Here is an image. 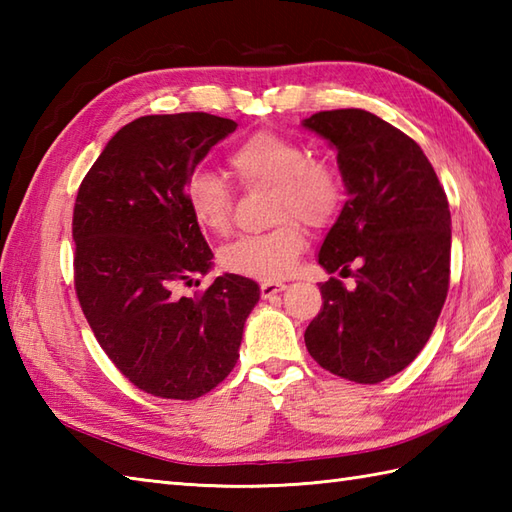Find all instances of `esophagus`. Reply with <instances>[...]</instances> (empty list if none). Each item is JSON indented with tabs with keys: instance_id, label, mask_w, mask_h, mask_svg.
Wrapping results in <instances>:
<instances>
[{
	"instance_id": "1",
	"label": "esophagus",
	"mask_w": 512,
	"mask_h": 512,
	"mask_svg": "<svg viewBox=\"0 0 512 512\" xmlns=\"http://www.w3.org/2000/svg\"><path fill=\"white\" fill-rule=\"evenodd\" d=\"M288 286L284 284V281H264L262 284V297L264 299H270V297H275L277 292H281V290H286Z\"/></svg>"
}]
</instances>
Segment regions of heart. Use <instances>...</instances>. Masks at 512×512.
I'll use <instances>...</instances> for the list:
<instances>
[{
	"label": "heart",
	"instance_id": "1",
	"mask_svg": "<svg viewBox=\"0 0 512 512\" xmlns=\"http://www.w3.org/2000/svg\"><path fill=\"white\" fill-rule=\"evenodd\" d=\"M228 167L244 187H273V231L244 235L222 248L220 264L228 273L257 281H277L292 273L306 248L297 220L308 226L328 224L339 211L343 184L328 162L286 136L259 132L228 154ZM191 217L204 231L222 235L233 222V193L211 171H193L184 184Z\"/></svg>",
	"mask_w": 512,
	"mask_h": 512
}]
</instances>
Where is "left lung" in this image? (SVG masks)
I'll return each instance as SVG.
<instances>
[{"instance_id": "1", "label": "left lung", "mask_w": 512, "mask_h": 512, "mask_svg": "<svg viewBox=\"0 0 512 512\" xmlns=\"http://www.w3.org/2000/svg\"><path fill=\"white\" fill-rule=\"evenodd\" d=\"M301 125L336 149L347 193L319 264L356 279L319 286L306 347L328 372L374 385L402 372L436 328L451 273L449 202L416 140L376 114L332 110Z\"/></svg>"}]
</instances>
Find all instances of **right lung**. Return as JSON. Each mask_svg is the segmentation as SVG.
<instances>
[{"instance_id": "add662e5", "label": "right lung", "mask_w": 512, "mask_h": 512, "mask_svg": "<svg viewBox=\"0 0 512 512\" xmlns=\"http://www.w3.org/2000/svg\"><path fill=\"white\" fill-rule=\"evenodd\" d=\"M235 127L206 112L140 116L112 136L76 193V297L105 354L151 396L193 400L220 385L259 301L255 281L231 273L198 297L178 292L213 266L184 184Z\"/></svg>"}]
</instances>
